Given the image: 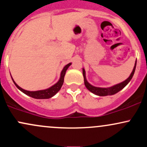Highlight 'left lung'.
Returning a JSON list of instances; mask_svg holds the SVG:
<instances>
[{
  "label": "left lung",
  "mask_w": 147,
  "mask_h": 147,
  "mask_svg": "<svg viewBox=\"0 0 147 147\" xmlns=\"http://www.w3.org/2000/svg\"><path fill=\"white\" fill-rule=\"evenodd\" d=\"M136 64H137V61H135V66H134L133 70L132 71L131 74H130V76L128 77V78H127L125 81L121 82V83L119 84H117L116 85H114V86H112L107 87V88L94 86H93V85H91L90 83H88L86 80V72H85L84 68H82V72H83V76H84V81L85 86L86 87V88L88 90V91H91V93H93V94L96 95V96H112V95L116 94V93H118L119 91H120L121 90L123 89L124 87L126 86L129 82H130V80H131V79L133 78L134 73H135V68H136Z\"/></svg>",
  "instance_id": "1"
}]
</instances>
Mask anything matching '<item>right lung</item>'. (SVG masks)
<instances>
[{"instance_id":"right-lung-1","label":"right lung","mask_w":147,"mask_h":147,"mask_svg":"<svg viewBox=\"0 0 147 147\" xmlns=\"http://www.w3.org/2000/svg\"><path fill=\"white\" fill-rule=\"evenodd\" d=\"M71 63L67 64V65L64 66V67L63 68L62 71L61 72L60 78H59V81H58L55 84H54L53 86H51L49 88H46L44 90H39V91H27V90L24 89V88H21L20 86H19L18 85L16 84V82L14 81L13 78L12 76V80L13 81L14 84H15V86L17 87L18 89L20 90L21 91L23 92L24 93H25L27 96H30V97L35 98V99H49V98L53 97L54 96H55L56 93L60 91L61 86H63V84L64 82V77H65L66 70H67V68L69 67V66L71 65Z\"/></svg>"}]
</instances>
